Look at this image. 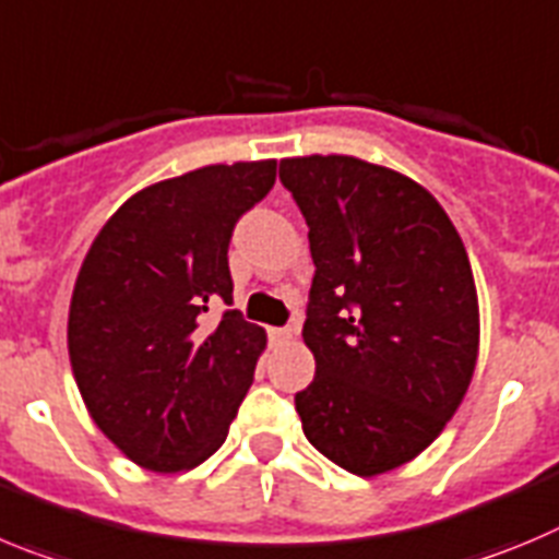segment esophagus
Listing matches in <instances>:
<instances>
[{
    "label": "esophagus",
    "instance_id": "34e87169",
    "mask_svg": "<svg viewBox=\"0 0 559 559\" xmlns=\"http://www.w3.org/2000/svg\"><path fill=\"white\" fill-rule=\"evenodd\" d=\"M271 341H290V337L296 335V326H276V330H269Z\"/></svg>",
    "mask_w": 559,
    "mask_h": 559
}]
</instances>
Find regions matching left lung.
I'll use <instances>...</instances> for the list:
<instances>
[{"mask_svg":"<svg viewBox=\"0 0 559 559\" xmlns=\"http://www.w3.org/2000/svg\"><path fill=\"white\" fill-rule=\"evenodd\" d=\"M316 274L301 337L316 377L296 393L307 440L357 477L399 468L443 432L474 377L479 305L438 199L349 155L288 157Z\"/></svg>","mask_w":559,"mask_h":559,"instance_id":"obj_1","label":"left lung"}]
</instances>
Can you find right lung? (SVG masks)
Returning a JSON list of instances; mask_svg holds the SVG:
<instances>
[{
  "label": "right lung",
  "instance_id": "1",
  "mask_svg": "<svg viewBox=\"0 0 559 559\" xmlns=\"http://www.w3.org/2000/svg\"><path fill=\"white\" fill-rule=\"evenodd\" d=\"M276 160L204 166L127 199L76 274L69 357L82 402L141 468H197L227 440L263 326L233 305L229 238L274 188Z\"/></svg>",
  "mask_w": 559,
  "mask_h": 559
}]
</instances>
